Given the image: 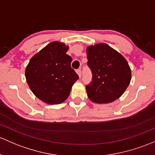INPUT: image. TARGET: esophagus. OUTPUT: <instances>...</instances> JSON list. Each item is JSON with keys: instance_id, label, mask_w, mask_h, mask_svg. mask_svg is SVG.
Listing matches in <instances>:
<instances>
[{"instance_id": "esophagus-1", "label": "esophagus", "mask_w": 155, "mask_h": 155, "mask_svg": "<svg viewBox=\"0 0 155 155\" xmlns=\"http://www.w3.org/2000/svg\"><path fill=\"white\" fill-rule=\"evenodd\" d=\"M76 73H77V74L79 75V77H81V76H82V71H81V69L76 70Z\"/></svg>"}]
</instances>
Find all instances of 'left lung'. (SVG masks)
I'll list each match as a JSON object with an SVG mask.
<instances>
[{
  "instance_id": "left-lung-1",
  "label": "left lung",
  "mask_w": 155,
  "mask_h": 155,
  "mask_svg": "<svg viewBox=\"0 0 155 155\" xmlns=\"http://www.w3.org/2000/svg\"><path fill=\"white\" fill-rule=\"evenodd\" d=\"M87 58L92 73V80L86 85L90 100L109 103L121 97L131 79V69L124 57L101 43L87 48Z\"/></svg>"
}]
</instances>
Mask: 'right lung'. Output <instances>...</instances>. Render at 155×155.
<instances>
[{"mask_svg": "<svg viewBox=\"0 0 155 155\" xmlns=\"http://www.w3.org/2000/svg\"><path fill=\"white\" fill-rule=\"evenodd\" d=\"M68 47L53 41L32 57L25 76L31 91L48 104H59L68 99L79 76L71 68L72 58L66 54Z\"/></svg>", "mask_w": 155, "mask_h": 155, "instance_id": "obj_1", "label": "right lung"}]
</instances>
